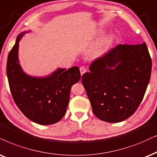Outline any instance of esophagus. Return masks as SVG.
Masks as SVG:
<instances>
[{
  "instance_id": "esophagus-1",
  "label": "esophagus",
  "mask_w": 157,
  "mask_h": 157,
  "mask_svg": "<svg viewBox=\"0 0 157 157\" xmlns=\"http://www.w3.org/2000/svg\"><path fill=\"white\" fill-rule=\"evenodd\" d=\"M80 74L81 75H82L84 73H85L87 72V69L85 68V67H80Z\"/></svg>"
}]
</instances>
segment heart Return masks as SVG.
Returning a JSON list of instances; mask_svg holds the SVG:
<instances>
[{"label":"heart","mask_w":157,"mask_h":157,"mask_svg":"<svg viewBox=\"0 0 157 157\" xmlns=\"http://www.w3.org/2000/svg\"><path fill=\"white\" fill-rule=\"evenodd\" d=\"M114 41L113 35H108L101 39L96 45H94L89 51V56L91 58H96L104 53L112 46Z\"/></svg>","instance_id":"obj_1"}]
</instances>
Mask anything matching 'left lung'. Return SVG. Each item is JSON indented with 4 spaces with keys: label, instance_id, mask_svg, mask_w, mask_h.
Masks as SVG:
<instances>
[{
    "label": "left lung",
    "instance_id": "obj_1",
    "mask_svg": "<svg viewBox=\"0 0 157 157\" xmlns=\"http://www.w3.org/2000/svg\"><path fill=\"white\" fill-rule=\"evenodd\" d=\"M151 67L145 43L120 44L93 61L82 82L94 114L108 122L132 116L144 98Z\"/></svg>",
    "mask_w": 157,
    "mask_h": 157
}]
</instances>
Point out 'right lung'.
<instances>
[{
    "label": "right lung",
    "instance_id": "1",
    "mask_svg": "<svg viewBox=\"0 0 157 157\" xmlns=\"http://www.w3.org/2000/svg\"><path fill=\"white\" fill-rule=\"evenodd\" d=\"M18 35L9 53L6 74L15 104L29 120L48 125L64 117L68 106L72 86L80 80L77 67L58 69L48 76L33 77L24 72L18 58L19 43L25 33Z\"/></svg>",
    "mask_w": 157,
    "mask_h": 157
}]
</instances>
